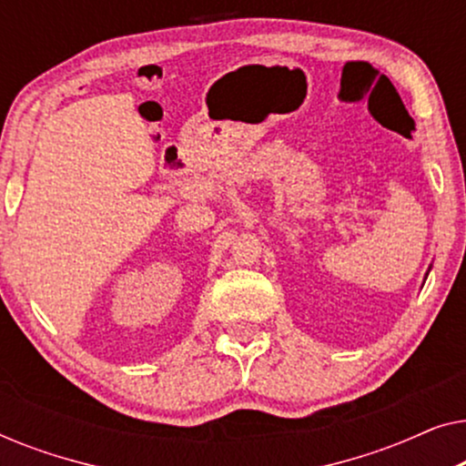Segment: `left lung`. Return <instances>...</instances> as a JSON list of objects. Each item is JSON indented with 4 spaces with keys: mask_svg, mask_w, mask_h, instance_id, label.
<instances>
[{
    "mask_svg": "<svg viewBox=\"0 0 466 466\" xmlns=\"http://www.w3.org/2000/svg\"><path fill=\"white\" fill-rule=\"evenodd\" d=\"M429 271H431V267H429ZM426 276H429V273H426ZM426 279V278H424Z\"/></svg>",
    "mask_w": 466,
    "mask_h": 466,
    "instance_id": "left-lung-1",
    "label": "left lung"
}]
</instances>
